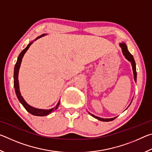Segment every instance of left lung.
Instances as JSON below:
<instances>
[{
	"label": "left lung",
	"mask_w": 152,
	"mask_h": 152,
	"mask_svg": "<svg viewBox=\"0 0 152 152\" xmlns=\"http://www.w3.org/2000/svg\"><path fill=\"white\" fill-rule=\"evenodd\" d=\"M119 46L121 47V48L122 53H123V56H125V58L127 59V60L129 61H130L131 64H132V69H133V78H134V80L136 82V81H137V72H136V64H135V62L134 58H133V56L132 54H131V53L127 50V45H126L125 43H124V42L120 43H119ZM132 101H133V99L132 100ZM132 102H130L129 105L131 104V103H132ZM129 105L128 107H129ZM88 113L91 115L92 117H94L95 119H96L98 120L101 121H106V122H107V121H111L114 120L115 119H116V118H117V117H113V118H110V119H104V118H101V117L95 116V115H92V114H91V113Z\"/></svg>",
	"instance_id": "obj_1"
}]
</instances>
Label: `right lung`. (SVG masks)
<instances>
[{"instance_id":"right-lung-1","label":"right lung","mask_w":152,"mask_h":152,"mask_svg":"<svg viewBox=\"0 0 152 152\" xmlns=\"http://www.w3.org/2000/svg\"><path fill=\"white\" fill-rule=\"evenodd\" d=\"M46 35H47V34H45V33H44V34L41 35L40 36H39V37H37V38H36L35 39L32 41V42H31L29 43V44L27 45V47L25 48L24 50L20 53L19 56H18L17 61L16 62V64H15V69H14V87H15V92H16V94H17V96L18 98V99H19V102L22 104L23 106L24 107L25 109H26L29 113H31V114L33 115H35V116H40V117L46 116V115H49L51 112L54 111V110L57 109L58 107H59V105H60V100L58 101V104H56V107H54L53 108H52V109H37V108L31 107V105H29V104L27 103V102L25 101L23 97L21 96V94H20V89H19V79H18V78H19V72L20 64H21L22 59H23V58L25 53H26V51L28 50V49L29 48L31 45L32 44L33 42H35V41H36L38 39H39V38H41L42 37H43V36H45Z\"/></svg>"}]
</instances>
